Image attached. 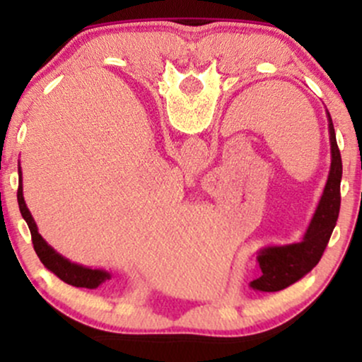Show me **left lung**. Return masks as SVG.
Here are the masks:
<instances>
[{
    "label": "left lung",
    "mask_w": 362,
    "mask_h": 362,
    "mask_svg": "<svg viewBox=\"0 0 362 362\" xmlns=\"http://www.w3.org/2000/svg\"><path fill=\"white\" fill-rule=\"evenodd\" d=\"M322 151L327 161V185L323 190L322 199H320L317 211H315L313 219H311L308 230H306L305 240L301 243L289 245L293 248V255L282 264L281 267H271V265H262L264 276L260 279L253 281V288H265L271 284V288H286L298 281L305 272L320 260L323 250H325L328 240H330L334 228L337 224L339 211H340V178H342V158L335 139L334 126L332 120L327 119L322 124ZM293 267H290V264Z\"/></svg>",
    "instance_id": "left-lung-1"
}]
</instances>
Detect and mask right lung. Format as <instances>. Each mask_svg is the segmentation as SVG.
Wrapping results in <instances>:
<instances>
[{"label":"right lung","mask_w":362,"mask_h":362,"mask_svg":"<svg viewBox=\"0 0 362 362\" xmlns=\"http://www.w3.org/2000/svg\"><path fill=\"white\" fill-rule=\"evenodd\" d=\"M18 202H20V209H22V214L25 216V219H27L28 228H30L35 252L39 253L40 260H42L45 265H49V267H51L62 281H66L68 284L76 286V288L95 289V288H98L103 281L109 279V274L107 272L91 271V269H85V267H81V265L71 264V262L62 259V257L57 255V253L54 252L51 247H47V243L40 238V235H37L35 224H34V221H32V216L28 214L27 206H25V202H23L22 167H20V161H18Z\"/></svg>","instance_id":"obj_1"}]
</instances>
